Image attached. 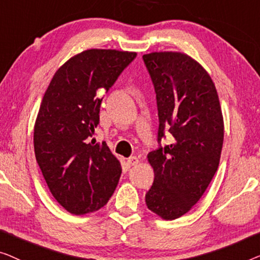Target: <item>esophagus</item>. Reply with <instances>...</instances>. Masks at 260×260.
<instances>
[{
    "label": "esophagus",
    "mask_w": 260,
    "mask_h": 260,
    "mask_svg": "<svg viewBox=\"0 0 260 260\" xmlns=\"http://www.w3.org/2000/svg\"><path fill=\"white\" fill-rule=\"evenodd\" d=\"M127 164H128V166H135L139 164V159L137 156H131V158L127 159Z\"/></svg>",
    "instance_id": "obj_1"
}]
</instances>
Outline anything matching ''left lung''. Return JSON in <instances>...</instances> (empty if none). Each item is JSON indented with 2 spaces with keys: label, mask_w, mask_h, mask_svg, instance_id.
<instances>
[{
  "label": "left lung",
  "mask_w": 260,
  "mask_h": 260,
  "mask_svg": "<svg viewBox=\"0 0 260 260\" xmlns=\"http://www.w3.org/2000/svg\"><path fill=\"white\" fill-rule=\"evenodd\" d=\"M156 94L159 147L148 153L154 181L146 205L166 220L191 210L218 170L224 120L217 89L192 57L177 52L142 56ZM171 140L161 146L165 131Z\"/></svg>",
  "instance_id": "left-lung-1"
}]
</instances>
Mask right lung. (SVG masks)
Instances as JSON below:
<instances>
[{"instance_id":"right-lung-1","label":"right lung","mask_w":260,"mask_h":260,"mask_svg":"<svg viewBox=\"0 0 260 260\" xmlns=\"http://www.w3.org/2000/svg\"><path fill=\"white\" fill-rule=\"evenodd\" d=\"M137 53L88 49L54 74L34 127V149L56 202L73 214L100 210L121 175V165L104 141L95 144L102 98Z\"/></svg>"}]
</instances>
